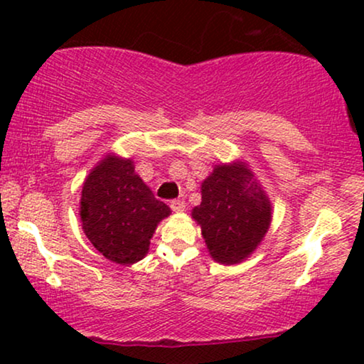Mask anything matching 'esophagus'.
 <instances>
[{
	"label": "esophagus",
	"instance_id": "obj_1",
	"mask_svg": "<svg viewBox=\"0 0 364 364\" xmlns=\"http://www.w3.org/2000/svg\"><path fill=\"white\" fill-rule=\"evenodd\" d=\"M186 200L183 198H173V200H171V208L173 212H182L186 210Z\"/></svg>",
	"mask_w": 364,
	"mask_h": 364
}]
</instances>
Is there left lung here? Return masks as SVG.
Masks as SVG:
<instances>
[{
    "label": "left lung",
    "mask_w": 364,
    "mask_h": 364,
    "mask_svg": "<svg viewBox=\"0 0 364 364\" xmlns=\"http://www.w3.org/2000/svg\"><path fill=\"white\" fill-rule=\"evenodd\" d=\"M213 260L242 262L270 227L272 205L243 164L217 166L202 183V203L192 210Z\"/></svg>",
    "instance_id": "left-lung-1"
}]
</instances>
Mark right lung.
Instances as JSON below:
<instances>
[{"instance_id":"obj_1","label":"right lung","mask_w":364,"mask_h":364,"mask_svg":"<svg viewBox=\"0 0 364 364\" xmlns=\"http://www.w3.org/2000/svg\"><path fill=\"white\" fill-rule=\"evenodd\" d=\"M168 213L171 208L154 197L129 159H104L84 182V233L104 257L121 265L142 260L157 223Z\"/></svg>"}]
</instances>
